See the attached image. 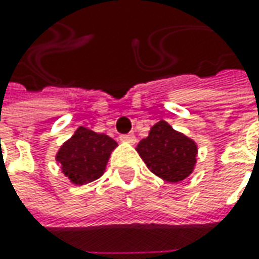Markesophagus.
Wrapping results in <instances>:
<instances>
[{
    "instance_id": "obj_1",
    "label": "esophagus",
    "mask_w": 259,
    "mask_h": 259,
    "mask_svg": "<svg viewBox=\"0 0 259 259\" xmlns=\"http://www.w3.org/2000/svg\"><path fill=\"white\" fill-rule=\"evenodd\" d=\"M119 140H121V141H124V143H131V144H134L135 141H137V138H135L134 135H131V134L119 135Z\"/></svg>"
}]
</instances>
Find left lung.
Returning <instances> with one entry per match:
<instances>
[{
  "label": "left lung",
  "instance_id": "obj_1",
  "mask_svg": "<svg viewBox=\"0 0 259 259\" xmlns=\"http://www.w3.org/2000/svg\"><path fill=\"white\" fill-rule=\"evenodd\" d=\"M137 151L153 173L170 183H177L193 171L197 147L165 121H160L148 137L140 141Z\"/></svg>",
  "mask_w": 259,
  "mask_h": 259
}]
</instances>
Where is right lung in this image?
<instances>
[{"mask_svg":"<svg viewBox=\"0 0 259 259\" xmlns=\"http://www.w3.org/2000/svg\"><path fill=\"white\" fill-rule=\"evenodd\" d=\"M116 143L111 137L96 134L88 128H77L56 155L63 173L75 184L94 182L104 174L105 165Z\"/></svg>","mask_w":259,"mask_h":259,"instance_id":"add662e5","label":"right lung"}]
</instances>
